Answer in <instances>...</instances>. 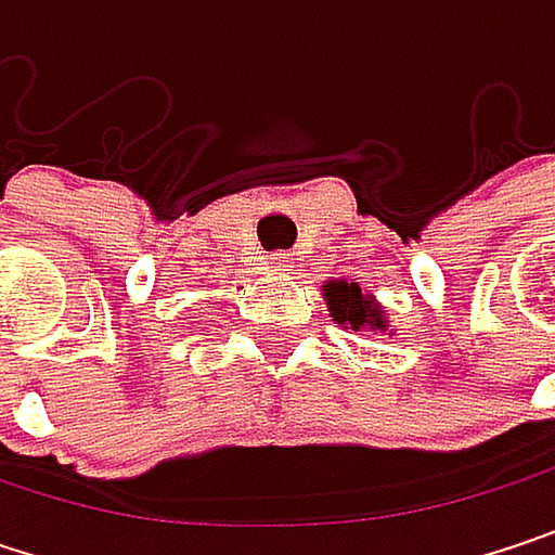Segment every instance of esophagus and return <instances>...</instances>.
<instances>
[{
    "mask_svg": "<svg viewBox=\"0 0 555 555\" xmlns=\"http://www.w3.org/2000/svg\"><path fill=\"white\" fill-rule=\"evenodd\" d=\"M267 270L285 273V270H288V254H270V257H267Z\"/></svg>",
    "mask_w": 555,
    "mask_h": 555,
    "instance_id": "obj_1",
    "label": "esophagus"
}]
</instances>
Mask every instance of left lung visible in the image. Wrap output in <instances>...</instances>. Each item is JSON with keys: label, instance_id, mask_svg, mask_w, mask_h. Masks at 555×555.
Here are the masks:
<instances>
[{"label": "left lung", "instance_id": "1", "mask_svg": "<svg viewBox=\"0 0 555 555\" xmlns=\"http://www.w3.org/2000/svg\"><path fill=\"white\" fill-rule=\"evenodd\" d=\"M324 298H327V308H331V318L337 324H347L353 331H388L386 311L383 305L366 295L357 282H347V279H331L324 285Z\"/></svg>", "mask_w": 555, "mask_h": 555}]
</instances>
